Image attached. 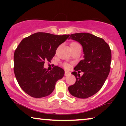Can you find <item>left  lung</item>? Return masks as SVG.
I'll return each mask as SVG.
<instances>
[{"label":"left lung","instance_id":"1","mask_svg":"<svg viewBox=\"0 0 126 126\" xmlns=\"http://www.w3.org/2000/svg\"><path fill=\"white\" fill-rule=\"evenodd\" d=\"M63 35L37 32L23 39L14 53V73L24 92L34 98L50 95L55 85L64 76L63 69L49 65L57 47L64 43Z\"/></svg>","mask_w":126,"mask_h":126}]
</instances>
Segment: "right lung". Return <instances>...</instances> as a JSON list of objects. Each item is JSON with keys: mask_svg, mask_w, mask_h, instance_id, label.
Returning <instances> with one entry per match:
<instances>
[{"mask_svg": "<svg viewBox=\"0 0 126 126\" xmlns=\"http://www.w3.org/2000/svg\"><path fill=\"white\" fill-rule=\"evenodd\" d=\"M71 37L82 45L84 56L75 68L76 82L68 89L73 96L87 98L100 90L106 80L110 70L111 51L103 39L92 34L76 33Z\"/></svg>", "mask_w": 126, "mask_h": 126, "instance_id": "add662e5", "label": "right lung"}]
</instances>
